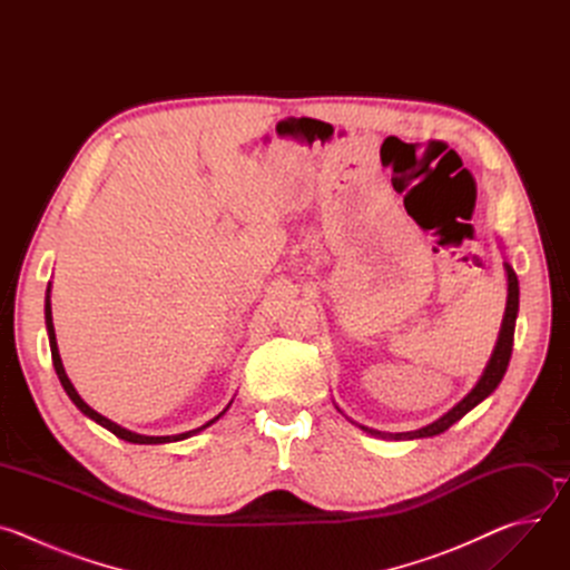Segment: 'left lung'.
<instances>
[{
	"label": "left lung",
	"mask_w": 570,
	"mask_h": 570,
	"mask_svg": "<svg viewBox=\"0 0 570 570\" xmlns=\"http://www.w3.org/2000/svg\"><path fill=\"white\" fill-rule=\"evenodd\" d=\"M503 268H505V277H508V302H505V313H503V322H501L499 341H497L494 352H492L490 361H487L478 383L471 387V392L462 401H458L449 413H444L433 424H426V426H422L417 431H405V433H381V431L361 426V424L352 422L350 417L347 420L352 424H356L358 429H363L365 433H370L374 438H381V440H420V438H433V435L444 433L449 426H453L458 420H462L471 409H475L480 401H484L487 396H490L499 387V383L503 381L505 370L510 365L512 345H514V324H517V315H519V279H517L514 268L508 262H503ZM336 409H338V405H336Z\"/></svg>",
	"instance_id": "obj_1"
}]
</instances>
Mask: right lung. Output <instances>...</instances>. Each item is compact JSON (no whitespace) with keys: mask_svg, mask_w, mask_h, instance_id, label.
Instances as JSON below:
<instances>
[{"mask_svg":"<svg viewBox=\"0 0 570 570\" xmlns=\"http://www.w3.org/2000/svg\"><path fill=\"white\" fill-rule=\"evenodd\" d=\"M45 322H47V334H49V347H51V361H53V367H56V374H58V379H60V385L65 387V392H67V396L73 401V405L76 409L83 413L86 417H90L92 422H97L99 426H104V429H108L110 433H115L119 440H126V442H132V444H169V442H180V440H187V438H194V435H198L200 431H205V429H209L214 422H218L225 413H227V409L232 405V401L225 405V411L223 413H218L214 420H209L207 424H203V426H198V429H194V431H185V433H178V435H139V433H132V431H128V429H124V426H119V424H115L112 420H108V417H104L101 413H97L95 409H90V405L80 399V394L76 392V387H73V383L69 381V376H67V372H65V367H62V361H60V352H58V343H56V330H53V317H51V282H49V286H47V295H45Z\"/></svg>","mask_w":570,"mask_h":570,"instance_id":"right-lung-1","label":"right lung"}]
</instances>
